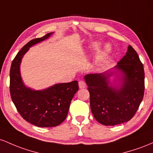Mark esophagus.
Wrapping results in <instances>:
<instances>
[{
  "label": "esophagus",
  "mask_w": 153,
  "mask_h": 153,
  "mask_svg": "<svg viewBox=\"0 0 153 153\" xmlns=\"http://www.w3.org/2000/svg\"><path fill=\"white\" fill-rule=\"evenodd\" d=\"M85 87H86L85 82L82 81V80H80V81L79 82V87L80 89H84L85 88Z\"/></svg>",
  "instance_id": "1"
}]
</instances>
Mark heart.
<instances>
[{"label": "heart", "instance_id": "b5f03b06", "mask_svg": "<svg viewBox=\"0 0 153 153\" xmlns=\"http://www.w3.org/2000/svg\"><path fill=\"white\" fill-rule=\"evenodd\" d=\"M93 48L95 50L99 49L100 48V44L99 42H95V43L93 45ZM109 52H110V48L108 47V46H105L103 51H102V52H101V53L100 54L98 59H97L98 62L99 63L105 62L106 60V58H107V57H108V56Z\"/></svg>", "mask_w": 153, "mask_h": 153}]
</instances>
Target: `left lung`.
<instances>
[{
	"mask_svg": "<svg viewBox=\"0 0 153 153\" xmlns=\"http://www.w3.org/2000/svg\"><path fill=\"white\" fill-rule=\"evenodd\" d=\"M112 69L85 76L91 111L95 119L105 126L129 121L138 110L145 91L143 64L131 45ZM114 75L119 77L118 82L110 81Z\"/></svg>",
	"mask_w": 153,
	"mask_h": 153,
	"instance_id": "1",
	"label": "left lung"
}]
</instances>
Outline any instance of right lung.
<instances>
[{"label":"right lung","mask_w":153,"mask_h":153,"mask_svg":"<svg viewBox=\"0 0 153 153\" xmlns=\"http://www.w3.org/2000/svg\"><path fill=\"white\" fill-rule=\"evenodd\" d=\"M53 32L30 41L17 53L10 70V92L13 104L24 119L39 127H53L66 119L71 101L79 90L78 82L56 84L35 90L25 86L20 65L30 48L49 38Z\"/></svg>","instance_id":"obj_1"}]
</instances>
